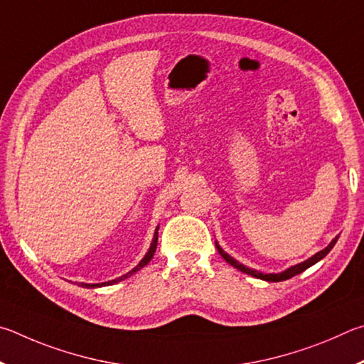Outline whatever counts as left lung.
I'll return each instance as SVG.
<instances>
[{"label": "left lung", "instance_id": "8db88e82", "mask_svg": "<svg viewBox=\"0 0 364 364\" xmlns=\"http://www.w3.org/2000/svg\"><path fill=\"white\" fill-rule=\"evenodd\" d=\"M337 238H339V237H336L326 247H324L323 251L316 252L315 256H311L310 259L304 260V262H301V264L289 267V269H286V270L282 272V273H262V272L252 270V269H250V267L240 264L237 259H233L232 256H228V254H227L224 250H222V247H220L218 243H215V247H218V251H219L220 256L224 257L228 264L233 265L235 269H238L240 272H243V273H246V275H251V277H254V278H259V279H265V282L277 283V282H284V279H289V278H292V277H296V275H299V273H302L304 270H307L309 267L315 265L316 262H320V260H321L323 257H326V254H328L331 250H333L334 245L337 243Z\"/></svg>", "mask_w": 364, "mask_h": 364}]
</instances>
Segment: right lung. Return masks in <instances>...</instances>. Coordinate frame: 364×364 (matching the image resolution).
Here are the masks:
<instances>
[{"instance_id":"obj_1","label":"right lung","mask_w":364,"mask_h":364,"mask_svg":"<svg viewBox=\"0 0 364 364\" xmlns=\"http://www.w3.org/2000/svg\"><path fill=\"white\" fill-rule=\"evenodd\" d=\"M158 228L159 227H156V230H155V235H153V241H151V245H150V250H149V252L145 254L144 256V259L140 260V262L134 267V269L131 270V272H127L126 275H123V277H119V278H117V279H112V282H107V283H95V284H86V283H78V286H82V288H100V286H110V284H114V283H118V282H123L124 278H127V277H131V275H134V273L136 272H139L140 269H144V267L150 262L151 260V257H153V254H155V251H156V245H158Z\"/></svg>"}]
</instances>
